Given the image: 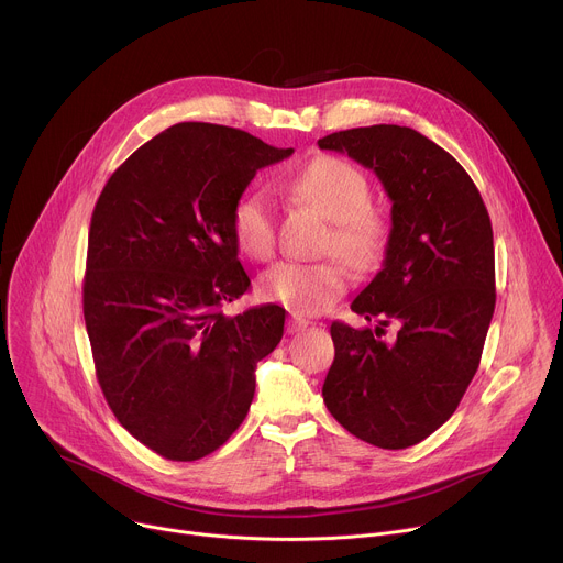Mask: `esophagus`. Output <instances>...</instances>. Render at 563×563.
<instances>
[{
    "instance_id": "34e87169",
    "label": "esophagus",
    "mask_w": 563,
    "mask_h": 563,
    "mask_svg": "<svg viewBox=\"0 0 563 563\" xmlns=\"http://www.w3.org/2000/svg\"><path fill=\"white\" fill-rule=\"evenodd\" d=\"M307 325H309V320H307V318H300V316H291V318L287 320V332H289V334H296V332L305 330Z\"/></svg>"
}]
</instances>
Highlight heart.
I'll use <instances>...</instances> for the list:
<instances>
[{"mask_svg":"<svg viewBox=\"0 0 563 563\" xmlns=\"http://www.w3.org/2000/svg\"><path fill=\"white\" fill-rule=\"evenodd\" d=\"M291 189L300 200L332 220L320 252L339 254L358 269L378 261L385 247L387 222L367 205V178L347 159L334 155L316 157L291 180ZM231 233L238 250L247 258L269 261L274 256L276 213L267 194L254 189L235 200ZM347 269L341 261L278 263L261 278V294L298 316H316L347 291Z\"/></svg>","mask_w":563,"mask_h":563,"instance_id":"obj_1","label":"heart"}]
</instances>
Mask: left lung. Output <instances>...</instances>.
<instances>
[{
	"label": "left lung",
	"instance_id": "8db88e82",
	"mask_svg": "<svg viewBox=\"0 0 563 563\" xmlns=\"http://www.w3.org/2000/svg\"><path fill=\"white\" fill-rule=\"evenodd\" d=\"M318 146L372 169L391 200L383 269L352 302L376 325L332 323L323 398L361 441L404 450L454 415L476 374L497 300L490 216L456 159L410 126L347 129Z\"/></svg>",
	"mask_w": 563,
	"mask_h": 563
}]
</instances>
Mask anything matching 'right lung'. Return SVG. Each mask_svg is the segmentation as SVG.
Here are the masks:
<instances>
[{
  "label": "right lung",
  "mask_w": 563,
  "mask_h": 563,
  "mask_svg": "<svg viewBox=\"0 0 563 563\" xmlns=\"http://www.w3.org/2000/svg\"><path fill=\"white\" fill-rule=\"evenodd\" d=\"M291 153L180 122L131 153L93 209L82 302L98 383L122 428L169 461L202 459L240 428L256 365L283 339V307H222L252 285L231 209Z\"/></svg>",
  "instance_id": "obj_1"
}]
</instances>
